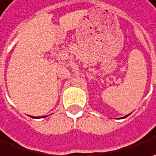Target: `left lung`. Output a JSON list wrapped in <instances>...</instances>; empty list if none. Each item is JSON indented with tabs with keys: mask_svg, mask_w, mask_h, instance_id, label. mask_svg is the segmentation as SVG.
Segmentation results:
<instances>
[{
	"mask_svg": "<svg viewBox=\"0 0 156 156\" xmlns=\"http://www.w3.org/2000/svg\"><path fill=\"white\" fill-rule=\"evenodd\" d=\"M128 115H126V116H124V117H122V119H123V118H125V117H127V116H128Z\"/></svg>",
	"mask_w": 156,
	"mask_h": 156,
	"instance_id": "8db88e82",
	"label": "left lung"
}]
</instances>
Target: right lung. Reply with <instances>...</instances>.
Returning <instances> with one entry per match:
<instances>
[{
  "label": "right lung",
  "instance_id": "right-lung-1",
  "mask_svg": "<svg viewBox=\"0 0 156 156\" xmlns=\"http://www.w3.org/2000/svg\"><path fill=\"white\" fill-rule=\"evenodd\" d=\"M43 117H46V116H43Z\"/></svg>",
  "mask_w": 156,
  "mask_h": 156
}]
</instances>
